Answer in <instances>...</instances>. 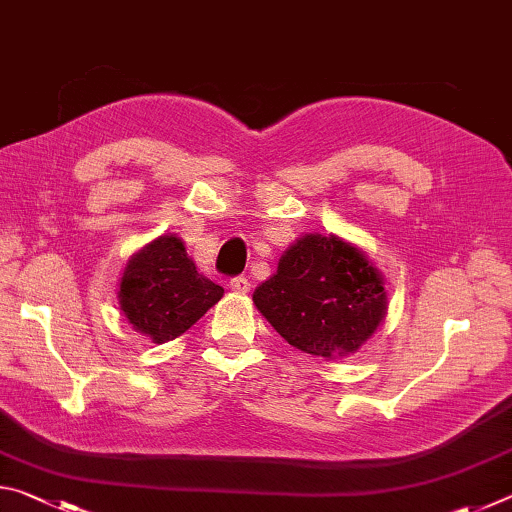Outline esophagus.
Returning <instances> with one entry per match:
<instances>
[{
	"mask_svg": "<svg viewBox=\"0 0 512 512\" xmlns=\"http://www.w3.org/2000/svg\"><path fill=\"white\" fill-rule=\"evenodd\" d=\"M230 287L235 289L237 293H248L250 291V280L246 275H237V277H232Z\"/></svg>",
	"mask_w": 512,
	"mask_h": 512,
	"instance_id": "obj_1",
	"label": "esophagus"
}]
</instances>
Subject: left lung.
<instances>
[{"mask_svg": "<svg viewBox=\"0 0 512 512\" xmlns=\"http://www.w3.org/2000/svg\"><path fill=\"white\" fill-rule=\"evenodd\" d=\"M253 300L289 345L327 359L357 352L386 316L379 273L334 235L296 241Z\"/></svg>", "mask_w": 512, "mask_h": 512, "instance_id": "left-lung-1", "label": "left lung"}]
</instances>
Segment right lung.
<instances>
[{"label": "right lung", "instance_id": "1", "mask_svg": "<svg viewBox=\"0 0 512 512\" xmlns=\"http://www.w3.org/2000/svg\"><path fill=\"white\" fill-rule=\"evenodd\" d=\"M223 289L196 271L183 241L160 237L128 262L119 287V305L137 332L153 343L185 334Z\"/></svg>", "mask_w": 512, "mask_h": 512}]
</instances>
